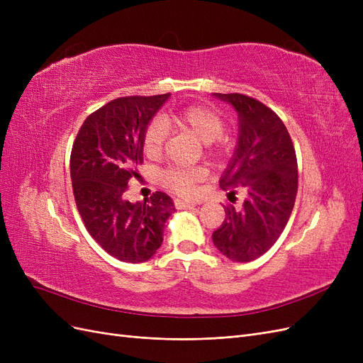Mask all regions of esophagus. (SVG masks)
Returning a JSON list of instances; mask_svg holds the SVG:
<instances>
[{"mask_svg": "<svg viewBox=\"0 0 363 363\" xmlns=\"http://www.w3.org/2000/svg\"><path fill=\"white\" fill-rule=\"evenodd\" d=\"M174 204L177 208H194L196 206V203L188 201V200H175Z\"/></svg>", "mask_w": 363, "mask_h": 363, "instance_id": "obj_1", "label": "esophagus"}]
</instances>
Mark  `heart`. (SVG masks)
Listing matches in <instances>:
<instances>
[{
	"label": "heart",
	"mask_w": 363,
	"mask_h": 363,
	"mask_svg": "<svg viewBox=\"0 0 363 363\" xmlns=\"http://www.w3.org/2000/svg\"><path fill=\"white\" fill-rule=\"evenodd\" d=\"M163 123L175 130L191 133L204 144L206 155L211 157H219L225 150V140L223 131L225 128V121L221 113L211 107L189 106L183 111L174 112L163 116ZM167 131L159 121L150 123L142 136V148L144 152L156 159L162 155ZM204 168H169L162 174V183L172 192L180 195H189L194 192L195 184L206 177Z\"/></svg>",
	"instance_id": "obj_1"
}]
</instances>
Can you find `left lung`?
<instances>
[{
    "label": "left lung",
    "instance_id": "obj_1",
    "mask_svg": "<svg viewBox=\"0 0 363 363\" xmlns=\"http://www.w3.org/2000/svg\"><path fill=\"white\" fill-rule=\"evenodd\" d=\"M235 107L238 145L219 186L245 194L240 207L224 206L225 218L212 239L233 262H251L276 244L286 227L298 191V168L292 139L269 107L242 94H213Z\"/></svg>",
    "mask_w": 363,
    "mask_h": 363
}]
</instances>
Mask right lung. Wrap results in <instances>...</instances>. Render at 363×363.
<instances>
[{
  "mask_svg": "<svg viewBox=\"0 0 363 363\" xmlns=\"http://www.w3.org/2000/svg\"><path fill=\"white\" fill-rule=\"evenodd\" d=\"M171 94L123 96L84 119L71 151V180L84 227L121 262L151 259L175 211L171 196L152 194L144 203L125 200L128 180L144 162L142 136Z\"/></svg>",
  "mask_w": 363,
  "mask_h": 363,
  "instance_id": "1",
  "label": "right lung"
}]
</instances>
